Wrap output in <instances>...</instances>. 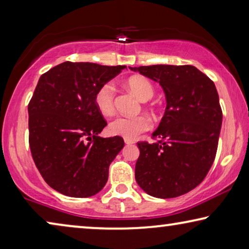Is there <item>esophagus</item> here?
Wrapping results in <instances>:
<instances>
[{
  "instance_id": "obj_1",
  "label": "esophagus",
  "mask_w": 249,
  "mask_h": 249,
  "mask_svg": "<svg viewBox=\"0 0 249 249\" xmlns=\"http://www.w3.org/2000/svg\"><path fill=\"white\" fill-rule=\"evenodd\" d=\"M124 142H125V144H127V145H131V144H134V141H131V139H124Z\"/></svg>"
}]
</instances>
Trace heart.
Instances as JSON below:
<instances>
[{
	"instance_id": "1",
	"label": "heart",
	"mask_w": 249,
	"mask_h": 249,
	"mask_svg": "<svg viewBox=\"0 0 249 249\" xmlns=\"http://www.w3.org/2000/svg\"><path fill=\"white\" fill-rule=\"evenodd\" d=\"M127 87L139 100L146 102L151 100L154 95L152 84L144 77L134 76L127 80ZM115 87L112 83H107L98 88L95 94V104L98 111L105 117L112 115L114 112ZM152 124L148 118L144 115L138 117H118L108 124V131L113 136H120L124 139H135L142 132L151 129Z\"/></svg>"
}]
</instances>
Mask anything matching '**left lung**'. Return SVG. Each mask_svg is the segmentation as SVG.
Here are the masks:
<instances>
[{
  "mask_svg": "<svg viewBox=\"0 0 249 249\" xmlns=\"http://www.w3.org/2000/svg\"><path fill=\"white\" fill-rule=\"evenodd\" d=\"M130 69L158 81L166 98L164 115L153 132L158 142H137L136 181L153 197L181 196L203 181L215 159L222 124L215 85L193 66Z\"/></svg>",
  "mask_w": 249,
  "mask_h": 249,
  "instance_id": "1",
  "label": "left lung"
}]
</instances>
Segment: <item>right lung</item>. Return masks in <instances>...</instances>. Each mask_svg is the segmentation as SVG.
<instances>
[{
    "label": "right lung",
    "instance_id": "right-lung-1",
    "mask_svg": "<svg viewBox=\"0 0 249 249\" xmlns=\"http://www.w3.org/2000/svg\"><path fill=\"white\" fill-rule=\"evenodd\" d=\"M125 68L63 62L40 76L28 104L29 147L43 179L66 196L90 197L105 186L122 137L102 138L107 125L95 94Z\"/></svg>",
    "mask_w": 249,
    "mask_h": 249
}]
</instances>
